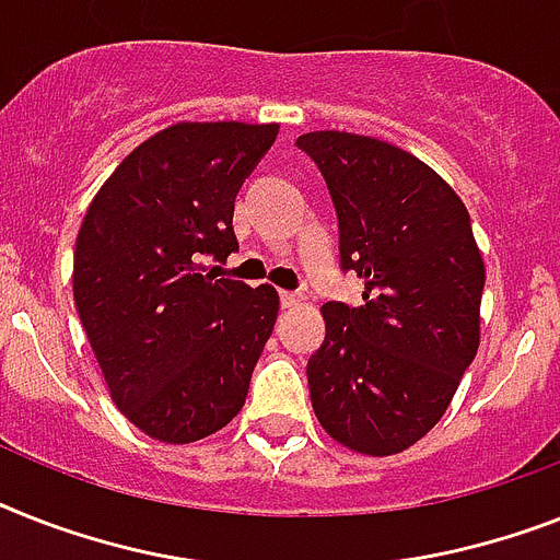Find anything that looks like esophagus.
Listing matches in <instances>:
<instances>
[{
	"label": "esophagus",
	"mask_w": 560,
	"mask_h": 560,
	"mask_svg": "<svg viewBox=\"0 0 560 560\" xmlns=\"http://www.w3.org/2000/svg\"><path fill=\"white\" fill-rule=\"evenodd\" d=\"M279 299L281 307H295V304H302V293H293V290H281Z\"/></svg>",
	"instance_id": "34e87169"
}]
</instances>
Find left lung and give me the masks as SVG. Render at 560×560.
Returning <instances> with one entry per match:
<instances>
[{"label": "left lung", "instance_id": "left-lung-1", "mask_svg": "<svg viewBox=\"0 0 560 560\" xmlns=\"http://www.w3.org/2000/svg\"><path fill=\"white\" fill-rule=\"evenodd\" d=\"M295 147L325 177L339 267L365 281L359 307H322L313 411L353 452L397 454L438 425L475 362L486 270L469 212L438 172L383 140L311 131Z\"/></svg>", "mask_w": 560, "mask_h": 560}]
</instances>
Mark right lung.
Instances as JSON below:
<instances>
[{
    "label": "right lung",
    "instance_id": "add662e5",
    "mask_svg": "<svg viewBox=\"0 0 560 560\" xmlns=\"http://www.w3.org/2000/svg\"><path fill=\"white\" fill-rule=\"evenodd\" d=\"M279 126L177 122L140 143L83 218L74 304L115 406L161 443H195L241 411L279 316L270 284L218 279L238 249L235 195Z\"/></svg>",
    "mask_w": 560,
    "mask_h": 560
}]
</instances>
